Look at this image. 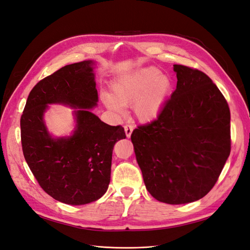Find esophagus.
<instances>
[{
  "instance_id": "1",
  "label": "esophagus",
  "mask_w": 250,
  "mask_h": 250,
  "mask_svg": "<svg viewBox=\"0 0 250 250\" xmlns=\"http://www.w3.org/2000/svg\"><path fill=\"white\" fill-rule=\"evenodd\" d=\"M124 129H125V133H126V137L127 138H130L131 137V133H132V130H133V127L129 124H126L124 126Z\"/></svg>"
}]
</instances>
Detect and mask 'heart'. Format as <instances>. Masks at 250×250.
<instances>
[{
	"label": "heart",
	"mask_w": 250,
	"mask_h": 250,
	"mask_svg": "<svg viewBox=\"0 0 250 250\" xmlns=\"http://www.w3.org/2000/svg\"><path fill=\"white\" fill-rule=\"evenodd\" d=\"M113 95L103 92L102 101L112 111L122 112L133 104L134 115L142 122H151L161 115L172 90V81L154 66L123 75L112 83Z\"/></svg>",
	"instance_id": "1"
}]
</instances>
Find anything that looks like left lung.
Instances as JSON below:
<instances>
[{
    "mask_svg": "<svg viewBox=\"0 0 250 250\" xmlns=\"http://www.w3.org/2000/svg\"><path fill=\"white\" fill-rule=\"evenodd\" d=\"M177 85L156 120L131 134L146 188L165 203L204 197L230 153V111L203 72L174 64Z\"/></svg>",
    "mask_w": 250,
    "mask_h": 250,
    "instance_id": "1",
    "label": "left lung"
}]
</instances>
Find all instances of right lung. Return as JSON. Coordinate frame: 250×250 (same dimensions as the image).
Masks as SVG:
<instances>
[{
	"instance_id": "right-lung-1",
	"label": "right lung",
	"mask_w": 250,
	"mask_h": 250,
	"mask_svg": "<svg viewBox=\"0 0 250 250\" xmlns=\"http://www.w3.org/2000/svg\"><path fill=\"white\" fill-rule=\"evenodd\" d=\"M95 62L72 63L43 78L32 88L21 118L22 153L42 190L72 206L96 201L107 191L115 144L124 128L110 126L89 109L97 106ZM49 104L74 111L77 126L70 137L53 138L43 121Z\"/></svg>"
}]
</instances>
